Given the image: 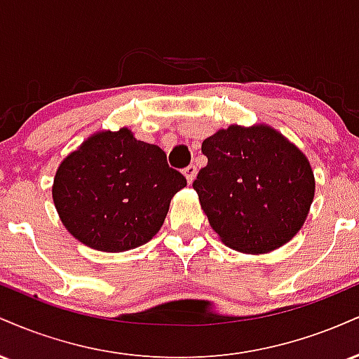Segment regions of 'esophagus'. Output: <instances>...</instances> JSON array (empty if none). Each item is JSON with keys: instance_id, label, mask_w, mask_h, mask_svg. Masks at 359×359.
<instances>
[{"instance_id": "34e87169", "label": "esophagus", "mask_w": 359, "mask_h": 359, "mask_svg": "<svg viewBox=\"0 0 359 359\" xmlns=\"http://www.w3.org/2000/svg\"><path fill=\"white\" fill-rule=\"evenodd\" d=\"M196 174H197L196 165H189V167L184 168V175H185V179H187L189 184L194 182V179H196Z\"/></svg>"}]
</instances>
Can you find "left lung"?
I'll return each mask as SVG.
<instances>
[{"instance_id": "8db88e82", "label": "left lung", "mask_w": 359, "mask_h": 359, "mask_svg": "<svg viewBox=\"0 0 359 359\" xmlns=\"http://www.w3.org/2000/svg\"><path fill=\"white\" fill-rule=\"evenodd\" d=\"M208 165L192 187L209 224L229 248L265 255L300 231L314 201L311 162L265 123L221 128L203 142Z\"/></svg>"}]
</instances>
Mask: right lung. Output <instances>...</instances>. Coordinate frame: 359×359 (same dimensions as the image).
Returning <instances> with one entry per match:
<instances>
[{"instance_id": "1", "label": "right lung", "mask_w": 359, "mask_h": 359, "mask_svg": "<svg viewBox=\"0 0 359 359\" xmlns=\"http://www.w3.org/2000/svg\"><path fill=\"white\" fill-rule=\"evenodd\" d=\"M187 185L165 151L130 128L93 133L60 162L52 199L62 224L89 248L121 253L162 228L172 197Z\"/></svg>"}]
</instances>
